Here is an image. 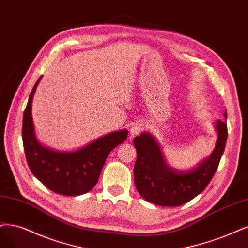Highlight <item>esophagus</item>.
<instances>
[{
	"mask_svg": "<svg viewBox=\"0 0 248 248\" xmlns=\"http://www.w3.org/2000/svg\"><path fill=\"white\" fill-rule=\"evenodd\" d=\"M144 130H145V125H144L143 124L137 123V124H135L131 127V135H132V136L139 135V134L142 133Z\"/></svg>",
	"mask_w": 248,
	"mask_h": 248,
	"instance_id": "obj_1",
	"label": "esophagus"
}]
</instances>
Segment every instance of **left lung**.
Wrapping results in <instances>:
<instances>
[{
    "label": "left lung",
    "mask_w": 248,
    "mask_h": 248,
    "mask_svg": "<svg viewBox=\"0 0 248 248\" xmlns=\"http://www.w3.org/2000/svg\"><path fill=\"white\" fill-rule=\"evenodd\" d=\"M216 130L217 140L213 153L190 170H178L168 166L161 147L150 133L135 137L137 160L134 179L140 195L156 205L179 206L200 194L212 181L225 150L227 123L218 119Z\"/></svg>",
    "instance_id": "1"
}]
</instances>
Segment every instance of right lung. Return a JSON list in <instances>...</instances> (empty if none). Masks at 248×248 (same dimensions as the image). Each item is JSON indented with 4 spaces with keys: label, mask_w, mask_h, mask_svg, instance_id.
I'll return each mask as SVG.
<instances>
[{
    "label": "right lung",
    "mask_w": 248,
    "mask_h": 248,
    "mask_svg": "<svg viewBox=\"0 0 248 248\" xmlns=\"http://www.w3.org/2000/svg\"><path fill=\"white\" fill-rule=\"evenodd\" d=\"M31 90L23 113L22 141L27 164L43 184L55 193L66 196L85 194L97 184L108 154L127 137V131H116L72 152H60L41 145L35 138L31 103L36 86Z\"/></svg>",
    "instance_id": "obj_1"
}]
</instances>
